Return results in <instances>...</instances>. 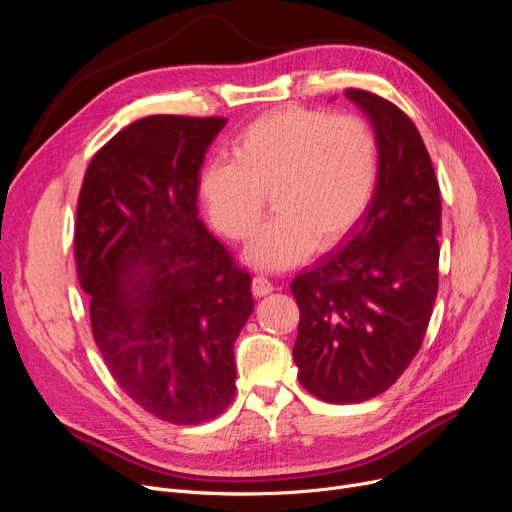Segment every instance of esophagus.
Listing matches in <instances>:
<instances>
[{
    "mask_svg": "<svg viewBox=\"0 0 512 512\" xmlns=\"http://www.w3.org/2000/svg\"><path fill=\"white\" fill-rule=\"evenodd\" d=\"M251 288H253V294H255V297H265V294H270V292H274V290H276V286H274L270 280H267V278H263V276L253 278Z\"/></svg>",
    "mask_w": 512,
    "mask_h": 512,
    "instance_id": "34e87169",
    "label": "esophagus"
}]
</instances>
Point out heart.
<instances>
[{"instance_id":"1","label":"heart","mask_w":512,"mask_h":512,"mask_svg":"<svg viewBox=\"0 0 512 512\" xmlns=\"http://www.w3.org/2000/svg\"><path fill=\"white\" fill-rule=\"evenodd\" d=\"M375 180L378 143L365 120L286 107L242 128L230 161H205L197 193L211 228L230 240L251 236L270 195L276 215L245 259L255 270L280 272L313 247H334L363 215Z\"/></svg>"}]
</instances>
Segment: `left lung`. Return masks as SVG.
<instances>
[{"label": "left lung", "instance_id": "8db88e82", "mask_svg": "<svg viewBox=\"0 0 512 512\" xmlns=\"http://www.w3.org/2000/svg\"><path fill=\"white\" fill-rule=\"evenodd\" d=\"M378 143V182L344 245L292 280L301 309L299 382L334 405L388 390L423 342L438 294L442 199L411 118L361 89L344 93Z\"/></svg>", "mask_w": 512, "mask_h": 512}]
</instances>
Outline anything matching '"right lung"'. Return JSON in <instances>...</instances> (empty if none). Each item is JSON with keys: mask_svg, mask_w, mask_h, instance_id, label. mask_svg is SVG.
I'll return each instance as SVG.
<instances>
[{"mask_svg": "<svg viewBox=\"0 0 512 512\" xmlns=\"http://www.w3.org/2000/svg\"><path fill=\"white\" fill-rule=\"evenodd\" d=\"M226 118L149 116L105 143L78 195L74 255L91 328L118 386L161 421L218 417L251 276L199 218L197 176Z\"/></svg>", "mask_w": 512, "mask_h": 512, "instance_id": "obj_1", "label": "right lung"}]
</instances>
